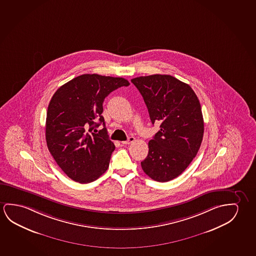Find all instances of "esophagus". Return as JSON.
Listing matches in <instances>:
<instances>
[{
  "label": "esophagus",
  "mask_w": 256,
  "mask_h": 256,
  "mask_svg": "<svg viewBox=\"0 0 256 256\" xmlns=\"http://www.w3.org/2000/svg\"><path fill=\"white\" fill-rule=\"evenodd\" d=\"M135 140V138L134 137H129L128 138V140H126V142H122V145H128V144H130V143H132V142Z\"/></svg>",
  "instance_id": "1"
}]
</instances>
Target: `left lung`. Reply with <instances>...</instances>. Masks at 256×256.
<instances>
[{
	"label": "left lung",
	"instance_id": "8db88e82",
	"mask_svg": "<svg viewBox=\"0 0 256 256\" xmlns=\"http://www.w3.org/2000/svg\"><path fill=\"white\" fill-rule=\"evenodd\" d=\"M142 94L152 124L160 130L148 142L143 172L158 182L174 180L198 153L204 134L202 107L189 84L170 75L154 74L132 80Z\"/></svg>",
	"mask_w": 256,
	"mask_h": 256
}]
</instances>
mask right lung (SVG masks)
Instances as JSON below:
<instances>
[{
  "instance_id": "right-lung-1",
  "label": "right lung",
  "mask_w": 256,
  "mask_h": 256,
  "mask_svg": "<svg viewBox=\"0 0 256 256\" xmlns=\"http://www.w3.org/2000/svg\"><path fill=\"white\" fill-rule=\"evenodd\" d=\"M129 84L122 78L83 74L54 94L46 112V145L70 178L91 183L107 170L114 145L102 116V103L111 92ZM100 123L103 129L92 133Z\"/></svg>"
}]
</instances>
